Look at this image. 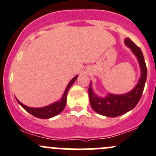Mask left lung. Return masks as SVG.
<instances>
[{
    "label": "left lung",
    "instance_id": "left-lung-1",
    "mask_svg": "<svg viewBox=\"0 0 156 156\" xmlns=\"http://www.w3.org/2000/svg\"><path fill=\"white\" fill-rule=\"evenodd\" d=\"M124 43L136 57L140 67L141 75L135 87L126 94H113L108 93L104 98L99 97L94 93L92 88L91 82L88 88L89 99L92 109L96 113L108 117H116L124 114L136 106L143 94L147 78L146 65L140 48L138 47L129 38L125 39Z\"/></svg>",
    "mask_w": 156,
    "mask_h": 156
}]
</instances>
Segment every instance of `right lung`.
<instances>
[{
    "label": "right lung",
    "instance_id": "1",
    "mask_svg": "<svg viewBox=\"0 0 156 156\" xmlns=\"http://www.w3.org/2000/svg\"><path fill=\"white\" fill-rule=\"evenodd\" d=\"M78 76V75L75 76L70 81H69L67 87H66V90H65L62 97V98L59 101H55V102L52 103V104H49V105L48 106H46V107H30L24 105V104H22L20 101H18L16 98V100L18 102V104H19L20 105H21V107H22L23 108L25 109L28 113H30V114H32L33 116H36V117L40 119H49L51 118V117H53V116L59 114V113L64 110L65 107H66V101H67L68 92H69V89L72 87L73 83L76 81Z\"/></svg>",
    "mask_w": 156,
    "mask_h": 156
}]
</instances>
